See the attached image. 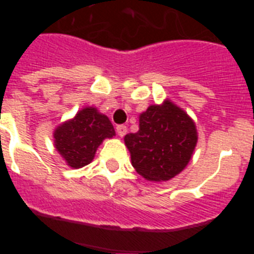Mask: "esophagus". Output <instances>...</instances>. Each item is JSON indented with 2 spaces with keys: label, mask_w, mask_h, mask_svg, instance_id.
<instances>
[{
  "label": "esophagus",
  "mask_w": 254,
  "mask_h": 254,
  "mask_svg": "<svg viewBox=\"0 0 254 254\" xmlns=\"http://www.w3.org/2000/svg\"><path fill=\"white\" fill-rule=\"evenodd\" d=\"M117 133H118V136L120 137H123L126 133H127V127L123 125H120V126H117Z\"/></svg>",
  "instance_id": "34e87169"
}]
</instances>
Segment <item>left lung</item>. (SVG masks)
<instances>
[{
	"label": "left lung",
	"instance_id": "left-lung-1",
	"mask_svg": "<svg viewBox=\"0 0 254 254\" xmlns=\"http://www.w3.org/2000/svg\"><path fill=\"white\" fill-rule=\"evenodd\" d=\"M138 131L125 136L132 167L151 182H167L190 163L198 134L196 123L169 99L152 104L138 117Z\"/></svg>",
	"mask_w": 254,
	"mask_h": 254
}]
</instances>
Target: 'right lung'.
Returning <instances> with one entry per match:
<instances>
[{
	"label": "right lung",
	"mask_w": 254,
	"mask_h": 254,
	"mask_svg": "<svg viewBox=\"0 0 254 254\" xmlns=\"http://www.w3.org/2000/svg\"><path fill=\"white\" fill-rule=\"evenodd\" d=\"M116 131L105 114L94 107H84L71 120L57 126L53 142L58 154L72 169L93 161L98 147L105 138H113Z\"/></svg>",
	"instance_id": "right-lung-1"
}]
</instances>
